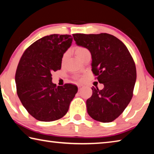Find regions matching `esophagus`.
<instances>
[{
    "label": "esophagus",
    "instance_id": "1",
    "mask_svg": "<svg viewBox=\"0 0 154 154\" xmlns=\"http://www.w3.org/2000/svg\"><path fill=\"white\" fill-rule=\"evenodd\" d=\"M83 87V85H82V84H79L78 85V89H79V90H80Z\"/></svg>",
    "mask_w": 154,
    "mask_h": 154
}]
</instances>
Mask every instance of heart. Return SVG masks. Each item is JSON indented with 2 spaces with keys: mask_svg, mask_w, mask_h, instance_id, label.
Wrapping results in <instances>:
<instances>
[{
  "mask_svg": "<svg viewBox=\"0 0 154 154\" xmlns=\"http://www.w3.org/2000/svg\"><path fill=\"white\" fill-rule=\"evenodd\" d=\"M87 51H88V49L86 48H83V47H82V46L77 47V48H75V54H76L77 57L79 59L83 55V54L85 53V52H87ZM66 54H65V55L63 57V59L66 58Z\"/></svg>",
  "mask_w": 154,
  "mask_h": 154,
  "instance_id": "heart-1",
  "label": "heart"
}]
</instances>
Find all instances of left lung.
<instances>
[{
  "mask_svg": "<svg viewBox=\"0 0 154 154\" xmlns=\"http://www.w3.org/2000/svg\"><path fill=\"white\" fill-rule=\"evenodd\" d=\"M78 45L92 55V71L104 88H92V95L86 101L89 116L96 121L107 123L123 113L133 96L137 79L134 60L126 46L107 33L74 34Z\"/></svg>",
  "mask_w": 154,
  "mask_h": 154,
  "instance_id": "obj_1",
  "label": "left lung"
}]
</instances>
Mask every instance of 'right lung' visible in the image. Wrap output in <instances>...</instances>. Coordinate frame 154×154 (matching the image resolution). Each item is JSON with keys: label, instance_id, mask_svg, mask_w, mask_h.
I'll use <instances>...</instances> for the list:
<instances>
[{"label": "right lung", "instance_id": "1", "mask_svg": "<svg viewBox=\"0 0 154 154\" xmlns=\"http://www.w3.org/2000/svg\"><path fill=\"white\" fill-rule=\"evenodd\" d=\"M72 41L69 35L45 36L28 47L20 60L15 72L17 96L38 121L52 122L64 116L77 92L71 83L57 87L51 82V73L61 69L63 54Z\"/></svg>", "mask_w": 154, "mask_h": 154}]
</instances>
